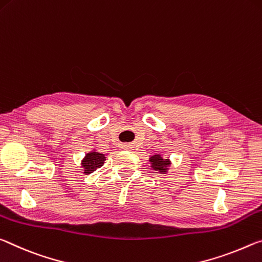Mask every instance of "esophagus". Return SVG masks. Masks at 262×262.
I'll use <instances>...</instances> for the list:
<instances>
[{"label":"esophagus","mask_w":262,"mask_h":262,"mask_svg":"<svg viewBox=\"0 0 262 262\" xmlns=\"http://www.w3.org/2000/svg\"><path fill=\"white\" fill-rule=\"evenodd\" d=\"M123 147H125V148H127V149H131V145H128V144H126V145H124Z\"/></svg>","instance_id":"obj_1"}]
</instances>
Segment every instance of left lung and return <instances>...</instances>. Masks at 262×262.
Returning a JSON list of instances; mask_svg holds the SVG:
<instances>
[{
    "label": "left lung",
    "mask_w": 262,
    "mask_h": 262,
    "mask_svg": "<svg viewBox=\"0 0 262 262\" xmlns=\"http://www.w3.org/2000/svg\"><path fill=\"white\" fill-rule=\"evenodd\" d=\"M149 162H151V167L154 170H159L162 174L167 173L170 165V160L164 159L160 154H154V156H152L149 158Z\"/></svg>",
    "instance_id": "8db88e82"
}]
</instances>
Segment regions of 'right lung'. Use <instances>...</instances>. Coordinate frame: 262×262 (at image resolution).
I'll use <instances>...</instances> for the list:
<instances>
[{
    "mask_svg": "<svg viewBox=\"0 0 262 262\" xmlns=\"http://www.w3.org/2000/svg\"><path fill=\"white\" fill-rule=\"evenodd\" d=\"M105 161V156L100 152H96L95 149L85 154V157L81 161L83 174H91L95 171L97 168L103 166Z\"/></svg>",
    "mask_w": 262,
    "mask_h": 262,
    "instance_id": "1",
    "label": "right lung"
}]
</instances>
